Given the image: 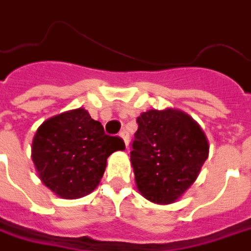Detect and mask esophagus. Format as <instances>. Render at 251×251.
Wrapping results in <instances>:
<instances>
[{"mask_svg": "<svg viewBox=\"0 0 251 251\" xmlns=\"http://www.w3.org/2000/svg\"><path fill=\"white\" fill-rule=\"evenodd\" d=\"M119 136L122 137V140H124V142H125V146H126V149H127V146H129V137H127V133H126L125 130H124V132H122V133H121V135H119Z\"/></svg>", "mask_w": 251, "mask_h": 251, "instance_id": "1", "label": "esophagus"}]
</instances>
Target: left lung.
Returning <instances> with one entry per match:
<instances>
[{"label":"left lung","instance_id":"1","mask_svg":"<svg viewBox=\"0 0 251 251\" xmlns=\"http://www.w3.org/2000/svg\"><path fill=\"white\" fill-rule=\"evenodd\" d=\"M130 163L139 192L150 202L178 201L209 154L201 126L181 109H149L137 118Z\"/></svg>","mask_w":251,"mask_h":251}]
</instances>
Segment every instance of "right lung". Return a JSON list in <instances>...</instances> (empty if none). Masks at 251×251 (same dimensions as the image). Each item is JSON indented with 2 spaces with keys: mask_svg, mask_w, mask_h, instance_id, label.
Instances as JSON below:
<instances>
[{
  "mask_svg": "<svg viewBox=\"0 0 251 251\" xmlns=\"http://www.w3.org/2000/svg\"><path fill=\"white\" fill-rule=\"evenodd\" d=\"M121 137L105 135L104 127L84 108L46 119L32 140V160L40 181L64 200L91 194L100 184L106 158L124 150Z\"/></svg>",
  "mask_w": 251,
  "mask_h": 251,
  "instance_id": "right-lung-1",
  "label": "right lung"
}]
</instances>
